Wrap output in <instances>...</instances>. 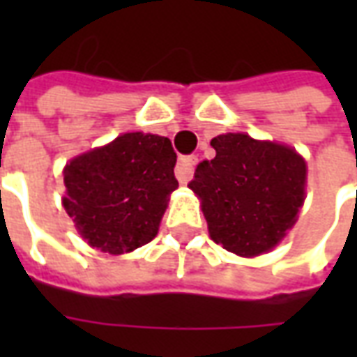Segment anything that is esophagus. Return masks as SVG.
I'll list each match as a JSON object with an SVG mask.
<instances>
[{
	"label": "esophagus",
	"mask_w": 357,
	"mask_h": 357,
	"mask_svg": "<svg viewBox=\"0 0 357 357\" xmlns=\"http://www.w3.org/2000/svg\"><path fill=\"white\" fill-rule=\"evenodd\" d=\"M195 166H197V156H181L176 166V178L179 183H187L189 179L193 178Z\"/></svg>",
	"instance_id": "34e87169"
}]
</instances>
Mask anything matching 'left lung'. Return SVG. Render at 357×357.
I'll return each mask as SVG.
<instances>
[{
  "label": "left lung",
  "mask_w": 357,
  "mask_h": 357,
  "mask_svg": "<svg viewBox=\"0 0 357 357\" xmlns=\"http://www.w3.org/2000/svg\"><path fill=\"white\" fill-rule=\"evenodd\" d=\"M210 145L216 156L202 160L189 181L202 201L210 237L239 256L268 252L294 225L304 202V158L247 133L218 135Z\"/></svg>",
  "instance_id": "left-lung-1"
}]
</instances>
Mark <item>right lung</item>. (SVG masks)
Here are the masks:
<instances>
[{
  "label": "right lung",
  "mask_w": 357,
  "mask_h": 357,
  "mask_svg": "<svg viewBox=\"0 0 357 357\" xmlns=\"http://www.w3.org/2000/svg\"><path fill=\"white\" fill-rule=\"evenodd\" d=\"M176 153L153 133H124L65 168V210L95 248L124 255L155 239L170 193Z\"/></svg>",
  "instance_id": "right-lung-1"
}]
</instances>
